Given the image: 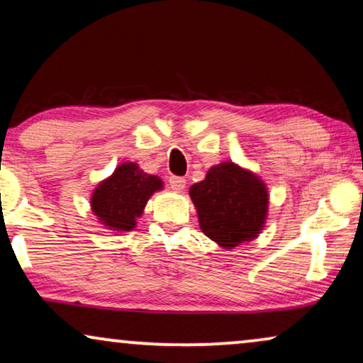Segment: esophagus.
I'll list each match as a JSON object with an SVG mask.
<instances>
[{
  "instance_id": "1",
  "label": "esophagus",
  "mask_w": 363,
  "mask_h": 363,
  "mask_svg": "<svg viewBox=\"0 0 363 363\" xmlns=\"http://www.w3.org/2000/svg\"><path fill=\"white\" fill-rule=\"evenodd\" d=\"M168 183H170V188L175 191H183L186 186V180L182 177H170L168 178Z\"/></svg>"
}]
</instances>
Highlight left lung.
<instances>
[{"mask_svg":"<svg viewBox=\"0 0 363 363\" xmlns=\"http://www.w3.org/2000/svg\"><path fill=\"white\" fill-rule=\"evenodd\" d=\"M201 231L225 250L256 240L264 230L269 191L255 172L221 162L190 188Z\"/></svg>","mask_w":363,"mask_h":363,"instance_id":"1","label":"left lung"}]
</instances>
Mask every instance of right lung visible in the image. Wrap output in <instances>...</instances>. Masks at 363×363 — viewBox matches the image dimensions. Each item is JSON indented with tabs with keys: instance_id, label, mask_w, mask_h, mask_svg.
Here are the masks:
<instances>
[{
	"instance_id": "right-lung-1",
	"label": "right lung",
	"mask_w": 363,
	"mask_h": 363,
	"mask_svg": "<svg viewBox=\"0 0 363 363\" xmlns=\"http://www.w3.org/2000/svg\"><path fill=\"white\" fill-rule=\"evenodd\" d=\"M163 190L160 177L148 175L135 162H123L91 193V210L102 228L128 233L137 228L147 201Z\"/></svg>"
}]
</instances>
